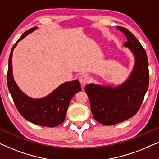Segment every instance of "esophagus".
<instances>
[{
    "instance_id": "1",
    "label": "esophagus",
    "mask_w": 159,
    "mask_h": 159,
    "mask_svg": "<svg viewBox=\"0 0 159 159\" xmlns=\"http://www.w3.org/2000/svg\"><path fill=\"white\" fill-rule=\"evenodd\" d=\"M89 80H90V78L88 75H82L80 77V81L81 82V84L82 85H85V84L88 83Z\"/></svg>"
}]
</instances>
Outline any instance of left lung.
<instances>
[{
    "instance_id": "obj_1",
    "label": "left lung",
    "mask_w": 159,
    "mask_h": 159,
    "mask_svg": "<svg viewBox=\"0 0 159 159\" xmlns=\"http://www.w3.org/2000/svg\"><path fill=\"white\" fill-rule=\"evenodd\" d=\"M116 28L127 38L124 45L129 48L134 56L133 71L127 81L115 88L95 84L85 86L93 117L104 125H115L135 115L149 84L148 61L145 49L127 29Z\"/></svg>"
}]
</instances>
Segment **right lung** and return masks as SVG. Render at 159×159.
<instances>
[{
	"mask_svg": "<svg viewBox=\"0 0 159 159\" xmlns=\"http://www.w3.org/2000/svg\"><path fill=\"white\" fill-rule=\"evenodd\" d=\"M37 27L26 31L13 46L8 58L7 84L8 90L20 114L25 119L37 125L53 127L64 121L69 105L72 97L81 90L78 80L61 84L48 96L40 99L28 97L16 85L12 75V53L17 43L31 33Z\"/></svg>",
	"mask_w": 159,
	"mask_h": 159,
	"instance_id": "obj_1",
	"label": "right lung"
}]
</instances>
